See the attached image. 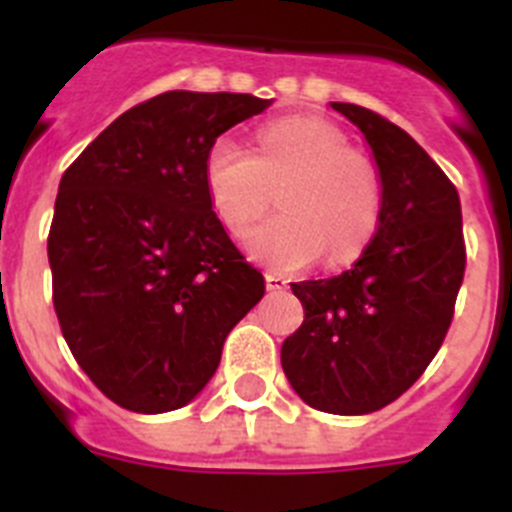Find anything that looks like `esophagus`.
I'll use <instances>...</instances> for the list:
<instances>
[{"label": "esophagus", "mask_w": 512, "mask_h": 512, "mask_svg": "<svg viewBox=\"0 0 512 512\" xmlns=\"http://www.w3.org/2000/svg\"><path fill=\"white\" fill-rule=\"evenodd\" d=\"M289 287V279L281 274H266V289L269 292H284Z\"/></svg>", "instance_id": "34e87169"}]
</instances>
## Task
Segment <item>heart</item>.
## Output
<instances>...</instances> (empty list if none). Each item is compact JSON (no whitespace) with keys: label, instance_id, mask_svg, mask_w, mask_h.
<instances>
[{"label":"heart","instance_id":"obj_1","mask_svg":"<svg viewBox=\"0 0 512 512\" xmlns=\"http://www.w3.org/2000/svg\"><path fill=\"white\" fill-rule=\"evenodd\" d=\"M205 190L220 223L241 233L269 205L284 213L246 233L253 259L276 271H297L327 251V264L355 261L381 220V180L373 162L353 152L348 137L320 116L269 121L256 152L218 137L205 154Z\"/></svg>","mask_w":512,"mask_h":512}]
</instances>
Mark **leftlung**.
I'll return each instance as SVG.
<instances>
[{
    "label": "left lung",
    "mask_w": 512,
    "mask_h": 512,
    "mask_svg": "<svg viewBox=\"0 0 512 512\" xmlns=\"http://www.w3.org/2000/svg\"><path fill=\"white\" fill-rule=\"evenodd\" d=\"M373 152L381 220L360 259L292 284L304 322L281 345L294 393L317 411L363 416L409 391L442 348L464 276L459 195L403 129L332 101Z\"/></svg>",
    "instance_id": "obj_1"
}]
</instances>
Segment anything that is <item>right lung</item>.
<instances>
[{
    "instance_id": "add662e5",
    "label": "right lung",
    "mask_w": 512,
    "mask_h": 512,
    "mask_svg": "<svg viewBox=\"0 0 512 512\" xmlns=\"http://www.w3.org/2000/svg\"><path fill=\"white\" fill-rule=\"evenodd\" d=\"M269 106L167 91L106 126L60 180L48 236L55 314L73 358L121 409L187 406L264 297L261 271L213 213L203 167L223 131Z\"/></svg>"
}]
</instances>
